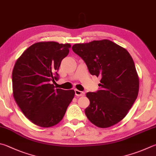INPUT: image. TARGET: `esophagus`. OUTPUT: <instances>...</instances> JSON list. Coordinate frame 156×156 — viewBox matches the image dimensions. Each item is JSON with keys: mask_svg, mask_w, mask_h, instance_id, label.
I'll use <instances>...</instances> for the list:
<instances>
[{"mask_svg": "<svg viewBox=\"0 0 156 156\" xmlns=\"http://www.w3.org/2000/svg\"><path fill=\"white\" fill-rule=\"evenodd\" d=\"M75 95L76 96H84V92L83 91H80V90H79L78 89H75Z\"/></svg>", "mask_w": 156, "mask_h": 156, "instance_id": "34e87169", "label": "esophagus"}]
</instances>
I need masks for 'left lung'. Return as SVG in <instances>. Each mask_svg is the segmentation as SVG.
Here are the masks:
<instances>
[{
	"instance_id": "8db88e82",
	"label": "left lung",
	"mask_w": 156,
	"mask_h": 156,
	"mask_svg": "<svg viewBox=\"0 0 156 156\" xmlns=\"http://www.w3.org/2000/svg\"><path fill=\"white\" fill-rule=\"evenodd\" d=\"M72 50L85 62L90 73L101 78V90L88 92L90 104L85 114L101 128L118 123L136 100L139 78L131 55L124 48L108 39L76 44Z\"/></svg>"
}]
</instances>
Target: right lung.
<instances>
[{
  "label": "right lung",
  "instance_id": "add662e5",
  "mask_svg": "<svg viewBox=\"0 0 156 156\" xmlns=\"http://www.w3.org/2000/svg\"><path fill=\"white\" fill-rule=\"evenodd\" d=\"M70 47L69 44L37 42L28 48L14 66L13 98L25 117L39 127L60 122L74 97L73 90L55 89L51 84L58 79L57 72Z\"/></svg>",
  "mask_w": 156,
  "mask_h": 156
}]
</instances>
